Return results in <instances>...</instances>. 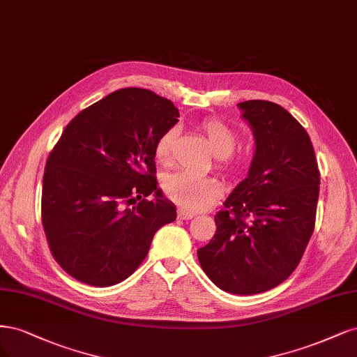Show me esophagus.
I'll return each mask as SVG.
<instances>
[{
    "mask_svg": "<svg viewBox=\"0 0 357 357\" xmlns=\"http://www.w3.org/2000/svg\"><path fill=\"white\" fill-rule=\"evenodd\" d=\"M192 218H194V213H192V212L183 211V209H179V211H178V220L188 221V220H192Z\"/></svg>",
    "mask_w": 357,
    "mask_h": 357,
    "instance_id": "34e87169",
    "label": "esophagus"
}]
</instances>
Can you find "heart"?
Instances as JSON below:
<instances>
[{
    "mask_svg": "<svg viewBox=\"0 0 357 357\" xmlns=\"http://www.w3.org/2000/svg\"><path fill=\"white\" fill-rule=\"evenodd\" d=\"M199 130L208 139L212 153L216 157V166L225 174H237L243 167L245 157L236 154V130L220 119H204ZM175 139V129L169 128L157 137L154 144V157L158 163L166 165L172 157V145ZM163 188L167 197L183 209L202 211L220 197L222 187L212 176H195L187 172H176L165 179Z\"/></svg>",
    "mask_w": 357,
    "mask_h": 357,
    "instance_id": "b5f03b06",
    "label": "heart"
}]
</instances>
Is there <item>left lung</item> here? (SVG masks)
I'll return each instance as SVG.
<instances>
[{
  "instance_id": "1",
  "label": "left lung",
  "mask_w": 357,
  "mask_h": 357,
  "mask_svg": "<svg viewBox=\"0 0 357 357\" xmlns=\"http://www.w3.org/2000/svg\"><path fill=\"white\" fill-rule=\"evenodd\" d=\"M238 108L254 130L255 155L197 257L222 291L254 295L284 282L300 264L314 231L320 172L308 133L284 108L258 99Z\"/></svg>"
}]
</instances>
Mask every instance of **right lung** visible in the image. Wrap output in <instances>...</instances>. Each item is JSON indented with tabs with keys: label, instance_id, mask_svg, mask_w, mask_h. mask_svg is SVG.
I'll return each instance as SVG.
<instances>
[{
	"label": "right lung",
	"instance_id": "right-lung-1",
	"mask_svg": "<svg viewBox=\"0 0 357 357\" xmlns=\"http://www.w3.org/2000/svg\"><path fill=\"white\" fill-rule=\"evenodd\" d=\"M178 117L172 100L126 87L68 123L45 163L41 221L54 261L75 280L103 287L128 279L157 229L176 220L157 190L154 144Z\"/></svg>",
	"mask_w": 357,
	"mask_h": 357
}]
</instances>
